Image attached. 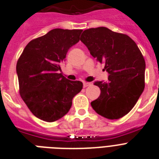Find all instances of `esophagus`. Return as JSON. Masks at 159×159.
I'll return each mask as SVG.
<instances>
[{
    "instance_id": "obj_1",
    "label": "esophagus",
    "mask_w": 159,
    "mask_h": 159,
    "mask_svg": "<svg viewBox=\"0 0 159 159\" xmlns=\"http://www.w3.org/2000/svg\"><path fill=\"white\" fill-rule=\"evenodd\" d=\"M91 83H88V82H84V88H87V87L90 86L91 85Z\"/></svg>"
}]
</instances>
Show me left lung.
Returning <instances> with one entry per match:
<instances>
[{"instance_id":"1","label":"left lung","mask_w":159,"mask_h":159,"mask_svg":"<svg viewBox=\"0 0 159 159\" xmlns=\"http://www.w3.org/2000/svg\"><path fill=\"white\" fill-rule=\"evenodd\" d=\"M80 40L99 63H104L107 82L95 81L99 98L91 102L95 111L109 119L126 116L134 107L145 88L146 63L130 36L99 27L84 30Z\"/></svg>"}]
</instances>
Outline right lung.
Listing matches in <instances>:
<instances>
[{"mask_svg": "<svg viewBox=\"0 0 159 159\" xmlns=\"http://www.w3.org/2000/svg\"><path fill=\"white\" fill-rule=\"evenodd\" d=\"M82 29H55L31 40L16 63L19 92L29 110L45 122L57 121L69 111L72 99L83 88L61 73L68 49L78 43Z\"/></svg>", "mask_w": 159, "mask_h": 159, "instance_id": "right-lung-1", "label": "right lung"}]
</instances>
